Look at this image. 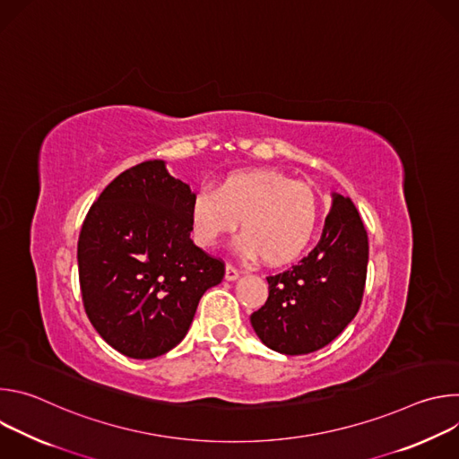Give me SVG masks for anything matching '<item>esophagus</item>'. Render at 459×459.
Returning <instances> with one entry per match:
<instances>
[{
    "label": "esophagus",
    "mask_w": 459,
    "mask_h": 459,
    "mask_svg": "<svg viewBox=\"0 0 459 459\" xmlns=\"http://www.w3.org/2000/svg\"><path fill=\"white\" fill-rule=\"evenodd\" d=\"M239 271L238 269H234L230 264L227 265V269H225V280H229V281H234V280H238L239 278Z\"/></svg>",
    "instance_id": "1"
}]
</instances>
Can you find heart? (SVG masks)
<instances>
[{
  "instance_id": "1",
  "label": "heart",
  "mask_w": 459,
  "mask_h": 459,
  "mask_svg": "<svg viewBox=\"0 0 459 459\" xmlns=\"http://www.w3.org/2000/svg\"><path fill=\"white\" fill-rule=\"evenodd\" d=\"M238 248L261 255L267 265H285L308 247L317 223V200L310 186L274 170H241L218 186L204 185L192 195L190 221L204 247H214L238 229Z\"/></svg>"
}]
</instances>
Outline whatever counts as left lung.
Listing matches in <instances>:
<instances>
[{
	"instance_id": "left-lung-1",
	"label": "left lung",
	"mask_w": 459,
	"mask_h": 459,
	"mask_svg": "<svg viewBox=\"0 0 459 459\" xmlns=\"http://www.w3.org/2000/svg\"><path fill=\"white\" fill-rule=\"evenodd\" d=\"M368 238L358 209L334 194L319 243L298 265L267 276L269 298L252 312L255 334L269 349L299 356L329 345L359 310Z\"/></svg>"
}]
</instances>
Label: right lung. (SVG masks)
I'll return each mask as SVG.
<instances>
[{"label":"right lung","mask_w":459,"mask_h":459,"mask_svg":"<svg viewBox=\"0 0 459 459\" xmlns=\"http://www.w3.org/2000/svg\"><path fill=\"white\" fill-rule=\"evenodd\" d=\"M192 190L161 160L121 172L89 209L78 269L85 312L117 352L151 359L186 334L225 261L190 239Z\"/></svg>","instance_id":"1"}]
</instances>
